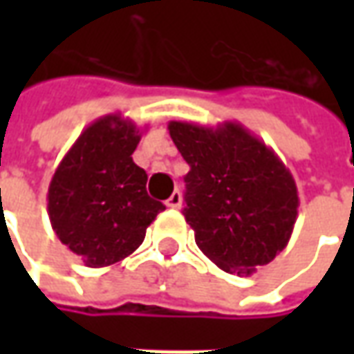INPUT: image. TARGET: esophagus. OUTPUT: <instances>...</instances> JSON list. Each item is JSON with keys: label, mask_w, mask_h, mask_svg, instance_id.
<instances>
[{"label": "esophagus", "mask_w": 354, "mask_h": 354, "mask_svg": "<svg viewBox=\"0 0 354 354\" xmlns=\"http://www.w3.org/2000/svg\"><path fill=\"white\" fill-rule=\"evenodd\" d=\"M167 207H169V208H180V207H182V193H180V192L172 193L169 199H167Z\"/></svg>", "instance_id": "obj_1"}]
</instances>
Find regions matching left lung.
<instances>
[{"label":"left lung","instance_id":"left-lung-1","mask_svg":"<svg viewBox=\"0 0 354 354\" xmlns=\"http://www.w3.org/2000/svg\"><path fill=\"white\" fill-rule=\"evenodd\" d=\"M169 132L189 165L184 216L201 252L243 277L273 261L288 245L299 207L279 155L237 121H170Z\"/></svg>","mask_w":354,"mask_h":354}]
</instances>
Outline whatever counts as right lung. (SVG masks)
I'll return each instance as SVG.
<instances>
[{"instance_id":"add662e5","label":"right lung","mask_w":354,"mask_h":354,"mask_svg":"<svg viewBox=\"0 0 354 354\" xmlns=\"http://www.w3.org/2000/svg\"><path fill=\"white\" fill-rule=\"evenodd\" d=\"M142 131L108 113L81 132L53 174L47 193L50 225L87 267L131 256L165 205L146 192L147 174L132 161Z\"/></svg>"}]
</instances>
